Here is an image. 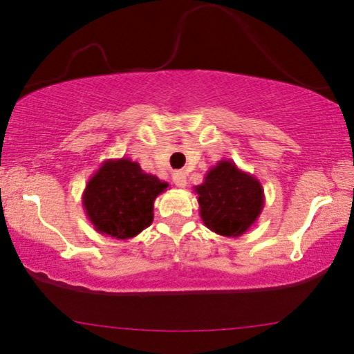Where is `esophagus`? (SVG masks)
Here are the masks:
<instances>
[{
	"mask_svg": "<svg viewBox=\"0 0 354 354\" xmlns=\"http://www.w3.org/2000/svg\"><path fill=\"white\" fill-rule=\"evenodd\" d=\"M173 183H175L178 187H186L187 186L186 173H184V171H175V173H173Z\"/></svg>",
	"mask_w": 354,
	"mask_h": 354,
	"instance_id": "34e87169",
	"label": "esophagus"
}]
</instances>
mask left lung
Returning <instances> with one entry per match:
<instances>
[{
  "mask_svg": "<svg viewBox=\"0 0 354 354\" xmlns=\"http://www.w3.org/2000/svg\"><path fill=\"white\" fill-rule=\"evenodd\" d=\"M194 192L203 224L214 234L234 239L251 229L266 203L259 179L240 170L230 159L209 168Z\"/></svg>",
  "mask_w": 354,
  "mask_h": 354,
  "instance_id": "1",
  "label": "left lung"
}]
</instances>
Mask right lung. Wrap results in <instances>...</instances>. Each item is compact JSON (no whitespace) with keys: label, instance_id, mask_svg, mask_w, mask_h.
Here are the masks:
<instances>
[{"label":"right lung","instance_id":"obj_1","mask_svg":"<svg viewBox=\"0 0 354 354\" xmlns=\"http://www.w3.org/2000/svg\"><path fill=\"white\" fill-rule=\"evenodd\" d=\"M168 183L141 170L138 162L104 160L82 192V207L98 234L133 239L154 221V202Z\"/></svg>","mask_w":354,"mask_h":354}]
</instances>
